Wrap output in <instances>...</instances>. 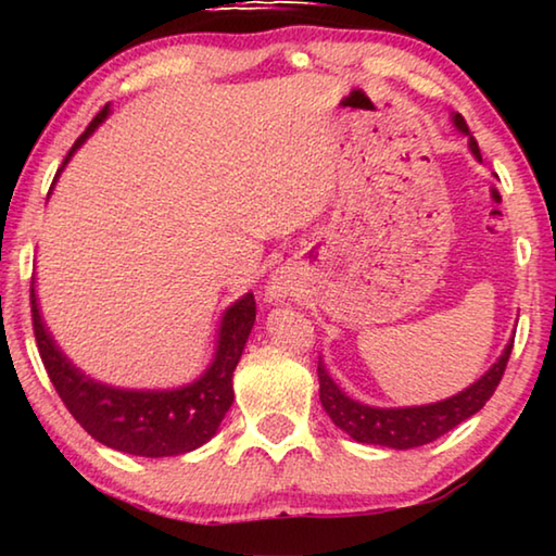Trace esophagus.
I'll return each mask as SVG.
<instances>
[{"label": "esophagus", "mask_w": 556, "mask_h": 556, "mask_svg": "<svg viewBox=\"0 0 556 556\" xmlns=\"http://www.w3.org/2000/svg\"><path fill=\"white\" fill-rule=\"evenodd\" d=\"M285 294H287V285L277 277L275 281H271V287H269V296L271 299H281Z\"/></svg>", "instance_id": "34e87169"}]
</instances>
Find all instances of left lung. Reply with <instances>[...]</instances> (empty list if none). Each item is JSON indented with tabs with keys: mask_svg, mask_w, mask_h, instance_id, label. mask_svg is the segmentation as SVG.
I'll return each mask as SVG.
<instances>
[{
	"mask_svg": "<svg viewBox=\"0 0 556 556\" xmlns=\"http://www.w3.org/2000/svg\"><path fill=\"white\" fill-rule=\"evenodd\" d=\"M454 125L468 135L470 152L476 159H481V149L470 135L466 119L460 115H454ZM510 341L505 345L503 355L497 357V363L488 370L481 380L470 384L468 390L458 392L456 397H448L444 402L425 404V407H402V409H378L368 407L348 397L341 392V388L331 380V375L326 372L324 363H318V384H321V404L328 412V417L336 421V427L348 431L355 441L361 444H378L388 448H414L425 446L429 441L444 437L446 431L458 427L460 421L473 417L478 409L485 407V402L493 397L497 384H501L507 361L513 353Z\"/></svg>",
	"mask_w": 556,
	"mask_h": 556,
	"instance_id": "left-lung-1",
	"label": "left lung"
}]
</instances>
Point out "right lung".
<instances>
[{"instance_id":"right-lung-1","label":"right lung","mask_w":556,"mask_h":556,"mask_svg":"<svg viewBox=\"0 0 556 556\" xmlns=\"http://www.w3.org/2000/svg\"><path fill=\"white\" fill-rule=\"evenodd\" d=\"M108 112L110 105L102 108L88 129L75 139L73 149L63 159V166L68 164L75 149L86 142L90 131L108 117ZM59 174H55V178H59ZM255 316V296L244 294L240 301H235L223 316L215 361L205 370L203 378L193 384L168 392L115 390L86 378L55 348L53 338L41 321L36 294L31 289V321L36 345H39L43 368L49 372L53 388L65 407H68L75 421L100 444L147 458L186 454V451L205 444L218 431L225 412L232 404V372L238 368Z\"/></svg>"}]
</instances>
